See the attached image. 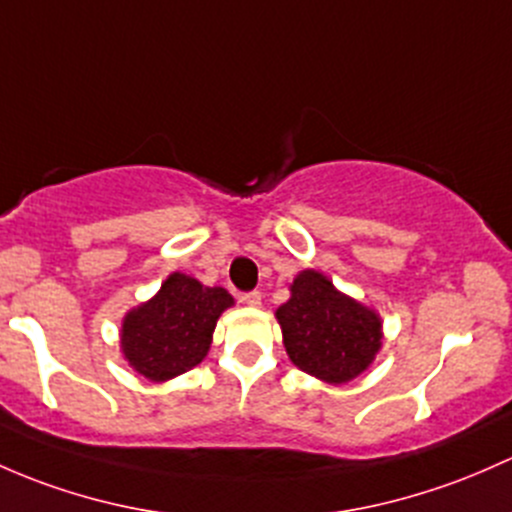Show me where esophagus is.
Segmentation results:
<instances>
[{
    "label": "esophagus",
    "mask_w": 512,
    "mask_h": 512,
    "mask_svg": "<svg viewBox=\"0 0 512 512\" xmlns=\"http://www.w3.org/2000/svg\"><path fill=\"white\" fill-rule=\"evenodd\" d=\"M240 301L242 304H247V306H252V309H257V306L262 304V294L260 292H245L240 297Z\"/></svg>",
    "instance_id": "1"
}]
</instances>
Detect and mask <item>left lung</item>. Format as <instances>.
<instances>
[{
	"label": "left lung",
	"mask_w": 512,
	"mask_h": 512,
	"mask_svg": "<svg viewBox=\"0 0 512 512\" xmlns=\"http://www.w3.org/2000/svg\"><path fill=\"white\" fill-rule=\"evenodd\" d=\"M277 309L289 360L331 385L351 383L383 346V321L373 309L338 292L326 274L304 270Z\"/></svg>",
	"instance_id": "left-lung-1"
}]
</instances>
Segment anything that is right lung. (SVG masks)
Listing matches in <instances>:
<instances>
[{"label":"right lung","mask_w":512,"mask_h":512,"mask_svg":"<svg viewBox=\"0 0 512 512\" xmlns=\"http://www.w3.org/2000/svg\"><path fill=\"white\" fill-rule=\"evenodd\" d=\"M235 301L223 287H203L174 272L152 299L127 311L120 331L122 355L152 383L196 368L211 348L220 314Z\"/></svg>","instance_id":"right-lung-1"}]
</instances>
